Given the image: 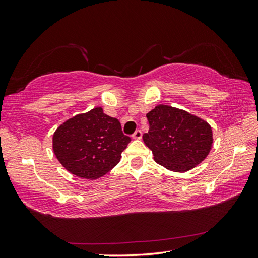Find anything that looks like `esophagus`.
Returning <instances> with one entry per match:
<instances>
[{
	"label": "esophagus",
	"mask_w": 258,
	"mask_h": 258,
	"mask_svg": "<svg viewBox=\"0 0 258 258\" xmlns=\"http://www.w3.org/2000/svg\"><path fill=\"white\" fill-rule=\"evenodd\" d=\"M132 138L134 139V140H141L142 139V132L140 130H138V131H135V133L132 135Z\"/></svg>",
	"instance_id": "esophagus-1"
}]
</instances>
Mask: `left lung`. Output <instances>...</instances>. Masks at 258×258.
<instances>
[{
  "label": "left lung",
  "instance_id": "obj_1",
  "mask_svg": "<svg viewBox=\"0 0 258 258\" xmlns=\"http://www.w3.org/2000/svg\"><path fill=\"white\" fill-rule=\"evenodd\" d=\"M149 133L143 135L154 160L169 171H189L205 160L213 144L212 127L204 119L168 105L146 114Z\"/></svg>",
  "mask_w": 258,
  "mask_h": 258
}]
</instances>
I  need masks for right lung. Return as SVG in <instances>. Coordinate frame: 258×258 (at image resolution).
<instances>
[{
    "mask_svg": "<svg viewBox=\"0 0 258 258\" xmlns=\"http://www.w3.org/2000/svg\"><path fill=\"white\" fill-rule=\"evenodd\" d=\"M130 142L118 119L95 107L58 126L53 135V151L70 173L96 179L117 165Z\"/></svg>",
    "mask_w": 258,
    "mask_h": 258,
    "instance_id": "right-lung-1",
    "label": "right lung"
}]
</instances>
